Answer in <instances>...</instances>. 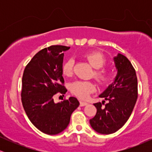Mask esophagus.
<instances>
[{
    "label": "esophagus",
    "mask_w": 152,
    "mask_h": 152,
    "mask_svg": "<svg viewBox=\"0 0 152 152\" xmlns=\"http://www.w3.org/2000/svg\"><path fill=\"white\" fill-rule=\"evenodd\" d=\"M87 104H88V103L86 102H83V101H81V102H80V106H86Z\"/></svg>",
    "instance_id": "1"
}]
</instances>
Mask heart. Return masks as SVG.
<instances>
[{"instance_id":"1","label":"heart","mask_w":152,"mask_h":152,"mask_svg":"<svg viewBox=\"0 0 152 152\" xmlns=\"http://www.w3.org/2000/svg\"><path fill=\"white\" fill-rule=\"evenodd\" d=\"M84 57L89 62L91 66L96 69L94 71V77L98 80L99 83H105L111 79L112 71L109 69H101L105 64V58L102 53L96 51L90 52L86 53ZM74 64V59L70 58L63 64L62 72L64 76H71L72 75ZM70 90L74 95L84 99L96 90V86L91 81L78 80L71 83Z\"/></svg>"}]
</instances>
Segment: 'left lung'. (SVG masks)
I'll return each instance as SVG.
<instances>
[{"instance_id":"obj_1","label":"left lung","mask_w":152,"mask_h":152,"mask_svg":"<svg viewBox=\"0 0 152 152\" xmlns=\"http://www.w3.org/2000/svg\"><path fill=\"white\" fill-rule=\"evenodd\" d=\"M117 74L114 81L99 96L108 103L94 104L97 111L90 119L95 132L102 134H113L121 129L132 114L138 96L137 78L133 66L125 56L118 53L114 57Z\"/></svg>"}]
</instances>
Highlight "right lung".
I'll return each instance as SVG.
<instances>
[{
    "label": "right lung",
    "instance_id": "add662e5",
    "mask_svg": "<svg viewBox=\"0 0 152 152\" xmlns=\"http://www.w3.org/2000/svg\"><path fill=\"white\" fill-rule=\"evenodd\" d=\"M70 47L51 46L43 48L33 57L24 70L22 78L21 101L31 123L48 135L65 130L79 102L75 97L55 103L57 92L65 94L63 86L62 66L64 51Z\"/></svg>",
    "mask_w": 152,
    "mask_h": 152
}]
</instances>
